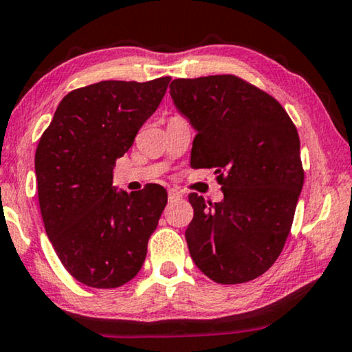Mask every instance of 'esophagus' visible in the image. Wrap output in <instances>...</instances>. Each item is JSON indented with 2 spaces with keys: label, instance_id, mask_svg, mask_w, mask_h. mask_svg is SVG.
Wrapping results in <instances>:
<instances>
[{
  "label": "esophagus",
  "instance_id": "esophagus-1",
  "mask_svg": "<svg viewBox=\"0 0 352 352\" xmlns=\"http://www.w3.org/2000/svg\"><path fill=\"white\" fill-rule=\"evenodd\" d=\"M182 197V192L175 190V188H170L169 190V201H175V199H180Z\"/></svg>",
  "mask_w": 352,
  "mask_h": 352
}]
</instances>
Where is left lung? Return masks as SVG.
Wrapping results in <instances>:
<instances>
[{
  "label": "left lung",
  "mask_w": 352,
  "mask_h": 352,
  "mask_svg": "<svg viewBox=\"0 0 352 352\" xmlns=\"http://www.w3.org/2000/svg\"><path fill=\"white\" fill-rule=\"evenodd\" d=\"M170 96L196 129L191 166L214 167L223 201L190 192L185 232L197 268L219 284L266 273L294 223L305 170L298 131L279 102L236 75L177 78Z\"/></svg>",
  "instance_id": "left-lung-1"
}]
</instances>
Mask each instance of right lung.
Returning a JSON list of instances; mask_svg holds the SVG:
<instances>
[{"label": "right lung", "mask_w": 352, "mask_h": 352, "mask_svg": "<svg viewBox=\"0 0 352 352\" xmlns=\"http://www.w3.org/2000/svg\"><path fill=\"white\" fill-rule=\"evenodd\" d=\"M170 76L100 81L68 92L39 138L34 170L49 241L76 280L116 289L140 271L167 204L161 185L116 192L113 167L156 111Z\"/></svg>", "instance_id": "obj_1"}]
</instances>
